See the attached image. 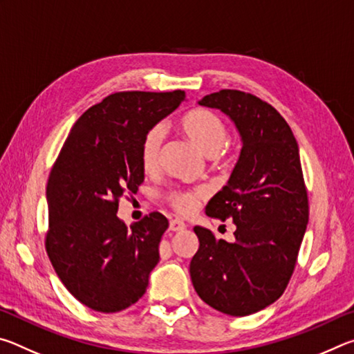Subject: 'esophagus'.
<instances>
[{
  "label": "esophagus",
  "mask_w": 354,
  "mask_h": 354,
  "mask_svg": "<svg viewBox=\"0 0 354 354\" xmlns=\"http://www.w3.org/2000/svg\"><path fill=\"white\" fill-rule=\"evenodd\" d=\"M184 230H185V223L183 220H179V218L170 220V231L176 232V231H184Z\"/></svg>",
  "instance_id": "34e87169"
}]
</instances>
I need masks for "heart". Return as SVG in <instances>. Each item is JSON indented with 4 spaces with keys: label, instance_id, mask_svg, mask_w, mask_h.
<instances>
[{
    "label": "heart",
    "instance_id": "obj_1",
    "mask_svg": "<svg viewBox=\"0 0 354 354\" xmlns=\"http://www.w3.org/2000/svg\"><path fill=\"white\" fill-rule=\"evenodd\" d=\"M178 128L194 145L206 156H215L225 147L227 129L223 120L206 109H194L179 118ZM164 142V128L156 124L143 137L140 145V164L143 170H153L158 165L159 153ZM207 195L206 189L173 190L169 194L171 206L181 214H190L198 207Z\"/></svg>",
    "mask_w": 354,
    "mask_h": 354
}]
</instances>
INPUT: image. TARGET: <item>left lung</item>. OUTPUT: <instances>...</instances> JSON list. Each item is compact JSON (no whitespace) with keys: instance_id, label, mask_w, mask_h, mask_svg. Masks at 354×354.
Instances as JSON below:
<instances>
[{"instance_id":"1","label":"left lung","mask_w":354,"mask_h":354,"mask_svg":"<svg viewBox=\"0 0 354 354\" xmlns=\"http://www.w3.org/2000/svg\"><path fill=\"white\" fill-rule=\"evenodd\" d=\"M198 104L218 109L241 136L239 160L206 215L232 220L234 242L195 226L200 248L190 261L196 293L220 313L242 317L283 295L309 220L298 143L281 113L241 91L206 95Z\"/></svg>"}]
</instances>
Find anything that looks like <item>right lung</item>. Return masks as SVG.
Segmentation results:
<instances>
[{
  "instance_id": "right-lung-1",
  "label": "right lung",
  "mask_w": 354,
  "mask_h": 354,
  "mask_svg": "<svg viewBox=\"0 0 354 354\" xmlns=\"http://www.w3.org/2000/svg\"><path fill=\"white\" fill-rule=\"evenodd\" d=\"M184 100L183 91L109 95L77 118L53 165L46 253L71 295L98 313L139 301L158 266L169 220L151 212L128 227L118 200L143 183V137Z\"/></svg>"
}]
</instances>
